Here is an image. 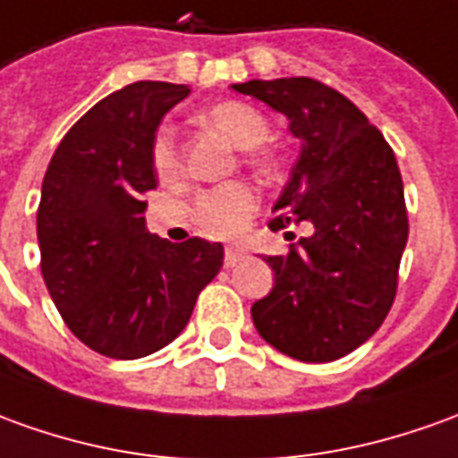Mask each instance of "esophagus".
<instances>
[{"label":"esophagus","instance_id":"1","mask_svg":"<svg viewBox=\"0 0 458 458\" xmlns=\"http://www.w3.org/2000/svg\"><path fill=\"white\" fill-rule=\"evenodd\" d=\"M242 259H244V251H242V249L226 247V251H224V267H226V269L236 267Z\"/></svg>","mask_w":458,"mask_h":458}]
</instances>
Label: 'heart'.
<instances>
[{"label":"heart","instance_id":"1","mask_svg":"<svg viewBox=\"0 0 458 458\" xmlns=\"http://www.w3.org/2000/svg\"><path fill=\"white\" fill-rule=\"evenodd\" d=\"M201 122L224 134L236 149L249 151V164L259 174L269 176L276 172L274 154L259 149L269 139L271 124L257 106L247 102H219L201 114ZM151 166L162 182H172L182 172L172 129L157 131V137L151 141ZM254 209H257V199L251 194V189L239 182H229V184L207 189L199 194L194 201V219L209 234L234 236L247 224Z\"/></svg>","mask_w":458,"mask_h":458}]
</instances>
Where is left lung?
<instances>
[{"instance_id":"obj_1","label":"left lung","mask_w":458,"mask_h":458,"mask_svg":"<svg viewBox=\"0 0 458 458\" xmlns=\"http://www.w3.org/2000/svg\"><path fill=\"white\" fill-rule=\"evenodd\" d=\"M289 119L301 141L271 229L311 222L282 257H264L274 289L254 301L259 336L299 361H334L367 342L396 296L409 219L392 147L344 94L309 77L232 84Z\"/></svg>"}]
</instances>
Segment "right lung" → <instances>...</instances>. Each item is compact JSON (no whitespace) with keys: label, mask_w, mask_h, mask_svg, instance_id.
<instances>
[{"label":"right lung","mask_w":458,"mask_h":458,"mask_svg":"<svg viewBox=\"0 0 458 458\" xmlns=\"http://www.w3.org/2000/svg\"><path fill=\"white\" fill-rule=\"evenodd\" d=\"M184 84L134 81L97 102L59 141L42 184V276L79 342L109 359H141L184 331L224 247L172 244L144 222L157 189L151 141Z\"/></svg>","instance_id":"obj_1"}]
</instances>
